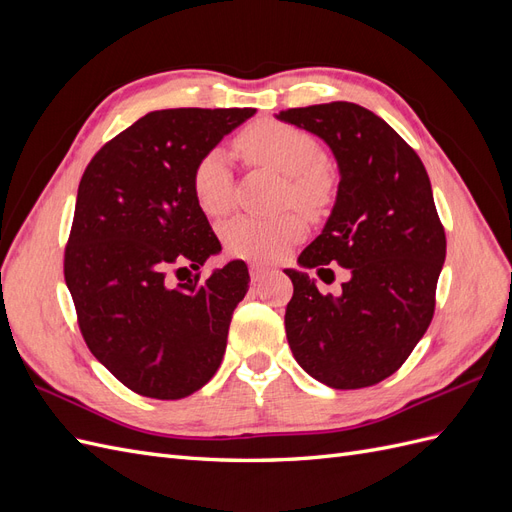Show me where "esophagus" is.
Instances as JSON below:
<instances>
[{"label": "esophagus", "mask_w": 512, "mask_h": 512, "mask_svg": "<svg viewBox=\"0 0 512 512\" xmlns=\"http://www.w3.org/2000/svg\"><path fill=\"white\" fill-rule=\"evenodd\" d=\"M250 273H252V280L254 282H260V280H265V277L269 275V269L262 267V265H252Z\"/></svg>", "instance_id": "34e87169"}]
</instances>
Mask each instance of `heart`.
<instances>
[{"instance_id": "heart-1", "label": "heart", "mask_w": 512, "mask_h": 512, "mask_svg": "<svg viewBox=\"0 0 512 512\" xmlns=\"http://www.w3.org/2000/svg\"><path fill=\"white\" fill-rule=\"evenodd\" d=\"M235 147L247 164L265 166L284 177L282 203L307 215L327 211L337 192L335 170L322 160V147L314 134L284 121L258 119L245 126ZM192 194L198 207L211 218H220L232 207V173L226 153L211 149L192 168ZM305 235V224L294 213L280 218L241 215L222 228L230 254L252 260H275L286 247Z\"/></svg>"}]
</instances>
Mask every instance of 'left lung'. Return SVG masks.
<instances>
[{
  "label": "left lung",
  "instance_id": "obj_1",
  "mask_svg": "<svg viewBox=\"0 0 512 512\" xmlns=\"http://www.w3.org/2000/svg\"><path fill=\"white\" fill-rule=\"evenodd\" d=\"M320 136L339 166L331 218L299 256L301 267L348 271L339 294L286 269L294 292L286 335L297 363L331 389H365L393 376L429 327L446 235L427 170L376 113L352 102L280 111ZM329 284V282H327Z\"/></svg>",
  "mask_w": 512,
  "mask_h": 512
}]
</instances>
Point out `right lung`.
Listing matches in <instances>:
<instances>
[{
  "label": "right lung",
  "instance_id": "right-lung-1",
  "mask_svg": "<svg viewBox=\"0 0 512 512\" xmlns=\"http://www.w3.org/2000/svg\"><path fill=\"white\" fill-rule=\"evenodd\" d=\"M254 113H147L111 138L81 177L64 254L66 284L87 348L138 395L188 397L222 363L250 273L243 260H232L205 282L200 273L181 277L222 250L190 179L196 160Z\"/></svg>",
  "mask_w": 512,
  "mask_h": 512
}]
</instances>
